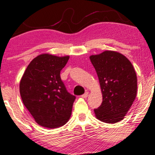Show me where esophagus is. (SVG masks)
<instances>
[{
  "label": "esophagus",
  "instance_id": "34e87169",
  "mask_svg": "<svg viewBox=\"0 0 155 155\" xmlns=\"http://www.w3.org/2000/svg\"><path fill=\"white\" fill-rule=\"evenodd\" d=\"M88 95H89V92H85L84 94H83V95H81V97L84 98V99H86L87 97H88Z\"/></svg>",
  "mask_w": 155,
  "mask_h": 155
}]
</instances>
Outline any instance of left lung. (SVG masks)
I'll list each match as a JSON object with an SVG mask.
<instances>
[{
	"label": "left lung",
	"mask_w": 155,
	"mask_h": 155,
	"mask_svg": "<svg viewBox=\"0 0 155 155\" xmlns=\"http://www.w3.org/2000/svg\"><path fill=\"white\" fill-rule=\"evenodd\" d=\"M95 68L102 94V102L94 109L102 122L115 124L127 114L137 94V77L134 68L125 55L105 50L89 56Z\"/></svg>",
	"instance_id": "8db88e82"
}]
</instances>
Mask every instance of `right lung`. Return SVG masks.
<instances>
[{
  "label": "right lung",
  "mask_w": 155,
  "mask_h": 155,
  "mask_svg": "<svg viewBox=\"0 0 155 155\" xmlns=\"http://www.w3.org/2000/svg\"><path fill=\"white\" fill-rule=\"evenodd\" d=\"M69 55H37L22 76L19 91L24 105L41 126L56 128L70 119L76 97L67 92L60 73Z\"/></svg>",
  "instance_id": "obj_1"
}]
</instances>
